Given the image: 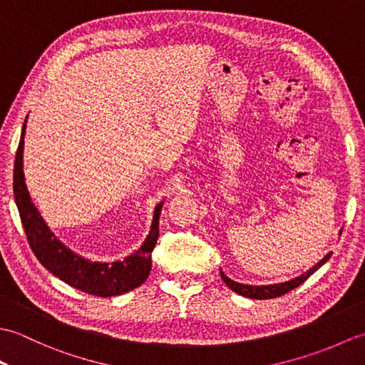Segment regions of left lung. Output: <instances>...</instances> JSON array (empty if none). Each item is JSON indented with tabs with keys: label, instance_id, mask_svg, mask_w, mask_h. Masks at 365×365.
Listing matches in <instances>:
<instances>
[{
	"label": "left lung",
	"instance_id": "1",
	"mask_svg": "<svg viewBox=\"0 0 365 365\" xmlns=\"http://www.w3.org/2000/svg\"><path fill=\"white\" fill-rule=\"evenodd\" d=\"M340 234H342V230H340ZM331 254H327L324 257L317 263L315 267H312L311 269H307L306 273H302L301 276L294 277V279H290V281L287 282H281V284H271V285H246V284H238L235 281H232V279H229L226 274L222 273V271H220L221 273V279L224 282H226V285L229 287L230 290H234L235 293L242 294V297H246V298H252V299H269V298H277V297H282V294L289 293L290 290L297 289V287L299 284H302L306 281L307 277H311L317 269H319L322 265H324L331 257Z\"/></svg>",
	"mask_w": 365,
	"mask_h": 365
}]
</instances>
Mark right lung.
I'll use <instances>...</instances> for the list:
<instances>
[{
    "mask_svg": "<svg viewBox=\"0 0 365 365\" xmlns=\"http://www.w3.org/2000/svg\"><path fill=\"white\" fill-rule=\"evenodd\" d=\"M25 128L26 120L23 123L21 138L14 163V197L29 247L33 250L37 260L61 281L84 293L96 294V297H115V294L127 293L141 285L152 268V251L160 234L158 220L163 202L155 208L149 235L136 252L128 255L122 262L113 263L91 262L80 257L51 234L41 213L31 202L25 185V174H23Z\"/></svg>",
    "mask_w": 365,
    "mask_h": 365,
    "instance_id": "obj_1",
    "label": "right lung"
}]
</instances>
